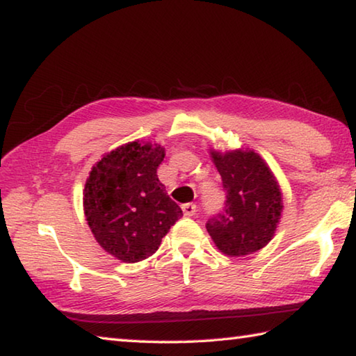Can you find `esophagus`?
I'll list each match as a JSON object with an SVG mask.
<instances>
[{
	"label": "esophagus",
	"mask_w": 356,
	"mask_h": 356,
	"mask_svg": "<svg viewBox=\"0 0 356 356\" xmlns=\"http://www.w3.org/2000/svg\"><path fill=\"white\" fill-rule=\"evenodd\" d=\"M182 210H184V215L185 216H193V215L196 213V206H195V204H191V202L184 204Z\"/></svg>",
	"instance_id": "obj_1"
}]
</instances>
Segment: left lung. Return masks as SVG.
Masks as SVG:
<instances>
[{
    "mask_svg": "<svg viewBox=\"0 0 356 356\" xmlns=\"http://www.w3.org/2000/svg\"><path fill=\"white\" fill-rule=\"evenodd\" d=\"M226 190L225 212L207 221V232L222 254L242 257L268 245L282 213L280 182L251 149H210Z\"/></svg>",
    "mask_w": 356,
    "mask_h": 356,
    "instance_id": "8db88e82",
    "label": "left lung"
}]
</instances>
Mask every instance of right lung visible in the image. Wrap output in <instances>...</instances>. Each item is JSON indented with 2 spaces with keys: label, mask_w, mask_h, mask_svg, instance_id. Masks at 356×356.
Instances as JSON below:
<instances>
[{
  "label": "right lung",
  "mask_w": 356,
  "mask_h": 356,
  "mask_svg": "<svg viewBox=\"0 0 356 356\" xmlns=\"http://www.w3.org/2000/svg\"><path fill=\"white\" fill-rule=\"evenodd\" d=\"M163 159V146L136 140L105 154L86 179L88 226L102 248L119 261L134 264L152 256L182 216L156 176Z\"/></svg>",
  "instance_id": "obj_1"
}]
</instances>
